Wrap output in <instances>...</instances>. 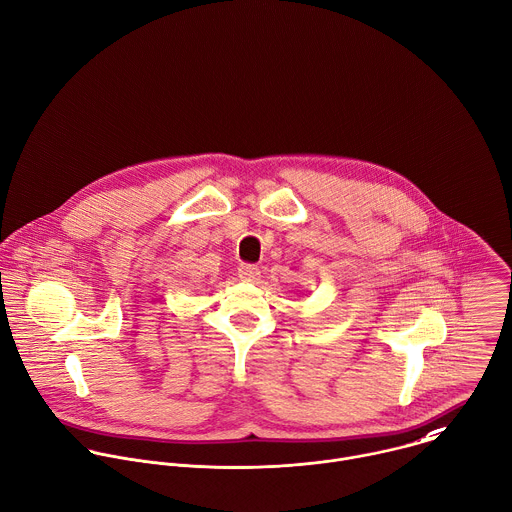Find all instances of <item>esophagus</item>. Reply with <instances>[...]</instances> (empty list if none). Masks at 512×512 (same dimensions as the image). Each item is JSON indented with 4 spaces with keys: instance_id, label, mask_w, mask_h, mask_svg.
Returning a JSON list of instances; mask_svg holds the SVG:
<instances>
[{
    "instance_id": "esophagus-1",
    "label": "esophagus",
    "mask_w": 512,
    "mask_h": 512,
    "mask_svg": "<svg viewBox=\"0 0 512 512\" xmlns=\"http://www.w3.org/2000/svg\"><path fill=\"white\" fill-rule=\"evenodd\" d=\"M238 276L244 280V282H256L260 278V268L254 266V264H242L238 268Z\"/></svg>"
}]
</instances>
